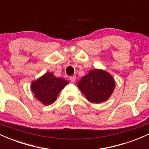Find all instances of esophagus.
Returning a JSON list of instances; mask_svg holds the SVG:
<instances>
[{
  "label": "esophagus",
  "mask_w": 149,
  "mask_h": 149,
  "mask_svg": "<svg viewBox=\"0 0 149 149\" xmlns=\"http://www.w3.org/2000/svg\"><path fill=\"white\" fill-rule=\"evenodd\" d=\"M76 77L75 76H71V77H70V78H69V80H71V83H74L75 80H76Z\"/></svg>",
  "instance_id": "1"
}]
</instances>
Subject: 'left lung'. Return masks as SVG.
<instances>
[{"mask_svg": "<svg viewBox=\"0 0 149 149\" xmlns=\"http://www.w3.org/2000/svg\"><path fill=\"white\" fill-rule=\"evenodd\" d=\"M78 88L92 103H101L111 96L115 89V80L111 75L102 69L89 71L78 82Z\"/></svg>", "mask_w": 149, "mask_h": 149, "instance_id": "left-lung-1", "label": "left lung"}]
</instances>
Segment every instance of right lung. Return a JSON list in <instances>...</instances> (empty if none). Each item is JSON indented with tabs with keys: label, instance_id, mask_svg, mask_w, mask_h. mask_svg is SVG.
I'll use <instances>...</instances> for the list:
<instances>
[{
	"label": "right lung",
	"instance_id": "add662e5",
	"mask_svg": "<svg viewBox=\"0 0 149 149\" xmlns=\"http://www.w3.org/2000/svg\"><path fill=\"white\" fill-rule=\"evenodd\" d=\"M64 78H57L52 73H46L32 81L31 90L34 96L44 105H50L57 100L59 92L69 84Z\"/></svg>",
	"mask_w": 149,
	"mask_h": 149
}]
</instances>
